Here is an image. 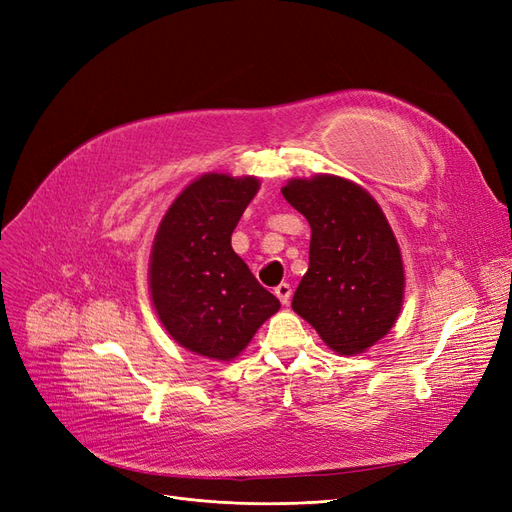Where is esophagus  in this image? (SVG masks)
Masks as SVG:
<instances>
[{"label":"esophagus","mask_w":512,"mask_h":512,"mask_svg":"<svg viewBox=\"0 0 512 512\" xmlns=\"http://www.w3.org/2000/svg\"><path fill=\"white\" fill-rule=\"evenodd\" d=\"M274 293H276V298L280 300V304H289V300H291V287H289L287 283L278 285V287L274 289Z\"/></svg>","instance_id":"1"}]
</instances>
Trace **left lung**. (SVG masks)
Returning <instances> with one entry per match:
<instances>
[{
    "instance_id": "8db88e82",
    "label": "left lung",
    "mask_w": 512,
    "mask_h": 512,
    "mask_svg": "<svg viewBox=\"0 0 512 512\" xmlns=\"http://www.w3.org/2000/svg\"><path fill=\"white\" fill-rule=\"evenodd\" d=\"M285 200L310 223V263L293 310L340 355L381 340L404 298L400 246L372 195L351 180H291Z\"/></svg>"
}]
</instances>
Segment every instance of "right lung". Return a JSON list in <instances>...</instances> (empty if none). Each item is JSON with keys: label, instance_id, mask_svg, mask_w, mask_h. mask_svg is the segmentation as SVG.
Segmentation results:
<instances>
[{"label": "right lung", "instance_id": "1", "mask_svg": "<svg viewBox=\"0 0 512 512\" xmlns=\"http://www.w3.org/2000/svg\"><path fill=\"white\" fill-rule=\"evenodd\" d=\"M259 189L257 178L206 174L163 217L151 255L157 315L185 349L234 359L280 308L234 253L232 234Z\"/></svg>", "mask_w": 512, "mask_h": 512}]
</instances>
